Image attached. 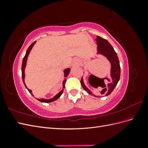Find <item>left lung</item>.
Masks as SVG:
<instances>
[{"mask_svg":"<svg viewBox=\"0 0 148 148\" xmlns=\"http://www.w3.org/2000/svg\"><path fill=\"white\" fill-rule=\"evenodd\" d=\"M96 40L97 42H96V44H97L96 54L97 55L100 54L104 56L106 59L109 61L111 65L110 71V79H108L109 83H107V84L106 85L104 84L106 86V90L101 91V94H105V96H107L109 95L113 91L115 86H117V84L120 79V62H119V60L117 53L115 52L112 46H111V44L107 41L106 39H103L101 37L98 36H97ZM91 77L97 78L95 77V76H93L92 75L89 77V78ZM104 79L102 78L101 79L102 80L103 83H104ZM80 83H81L82 86L85 91L88 92V93H89V95L95 96L94 95H92V93L90 89H89L86 85H85L83 81V77L82 78Z\"/></svg>","mask_w":148,"mask_h":148,"instance_id":"obj_1","label":"left lung"}]
</instances>
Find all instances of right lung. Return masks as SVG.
<instances>
[{
	"mask_svg": "<svg viewBox=\"0 0 148 148\" xmlns=\"http://www.w3.org/2000/svg\"><path fill=\"white\" fill-rule=\"evenodd\" d=\"M36 42L35 41L34 42H33L32 44H31L30 46L28 47V49H27V51H26V54L23 58V62H22V66H21V75H22V79H23V83L25 84V86L26 87V88L28 89V91L29 92V93L31 94V95H32L33 96H34V95L32 94V91L31 90V89H29L27 86H26V85L25 84V68H26V62H27V59H28V56L29 54V53L31 51V49H32L33 47L34 46V45L35 44ZM70 68H67L66 69H65L64 70V80L63 81V82H62V84H63V89H62V90L61 91H60L59 93L57 94V95L54 96L52 98H51V99H37V100H38L39 101L41 102H46V103H48V102H53L54 101L57 99H59V98L61 96L62 94L63 93V91H64V88H65V83H66V77H68L69 74L70 73Z\"/></svg>",
	"mask_w": 148,
	"mask_h": 148,
	"instance_id": "add662e5",
	"label": "right lung"
}]
</instances>
